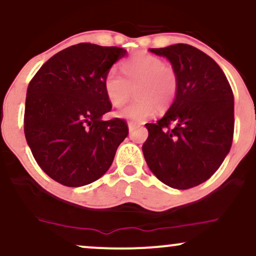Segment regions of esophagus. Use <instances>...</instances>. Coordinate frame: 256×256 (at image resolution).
Wrapping results in <instances>:
<instances>
[{
  "instance_id": "34e87169",
  "label": "esophagus",
  "mask_w": 256,
  "mask_h": 256,
  "mask_svg": "<svg viewBox=\"0 0 256 256\" xmlns=\"http://www.w3.org/2000/svg\"><path fill=\"white\" fill-rule=\"evenodd\" d=\"M138 126H140V125H137V124H134V122H128V130H130V132H132L134 130H136Z\"/></svg>"
}]
</instances>
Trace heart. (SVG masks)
I'll return each mask as SVG.
<instances>
[{
    "label": "heart",
    "instance_id": "b5f03b06",
    "mask_svg": "<svg viewBox=\"0 0 256 256\" xmlns=\"http://www.w3.org/2000/svg\"><path fill=\"white\" fill-rule=\"evenodd\" d=\"M122 76L114 70L106 73L104 88L108 101L122 107L134 91L136 100L119 112L122 118L140 122L172 104L178 92V73L160 58L142 52L122 62Z\"/></svg>",
    "mask_w": 256,
    "mask_h": 256
}]
</instances>
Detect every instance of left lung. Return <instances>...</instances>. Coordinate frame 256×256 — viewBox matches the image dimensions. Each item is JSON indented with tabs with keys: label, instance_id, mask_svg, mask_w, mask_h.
Masks as SVG:
<instances>
[{
	"label": "left lung",
	"instance_id": "left-lung-1",
	"mask_svg": "<svg viewBox=\"0 0 256 256\" xmlns=\"http://www.w3.org/2000/svg\"><path fill=\"white\" fill-rule=\"evenodd\" d=\"M178 73V92L162 119L146 124L142 146L150 171L168 186L186 190L210 179L230 152L234 92L219 64L189 44L150 49Z\"/></svg>",
	"mask_w": 256,
	"mask_h": 256
}]
</instances>
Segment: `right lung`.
Segmentation results:
<instances>
[{
    "label": "right lung",
    "instance_id": "add662e5",
    "mask_svg": "<svg viewBox=\"0 0 256 256\" xmlns=\"http://www.w3.org/2000/svg\"><path fill=\"white\" fill-rule=\"evenodd\" d=\"M125 55L118 46L76 44L49 58L28 84L26 140L38 166L64 186L102 177L128 136L124 119H101L112 110L104 76Z\"/></svg>",
    "mask_w": 256,
    "mask_h": 256
}]
</instances>
